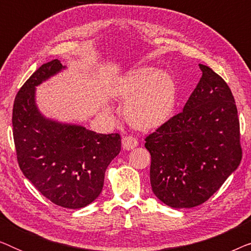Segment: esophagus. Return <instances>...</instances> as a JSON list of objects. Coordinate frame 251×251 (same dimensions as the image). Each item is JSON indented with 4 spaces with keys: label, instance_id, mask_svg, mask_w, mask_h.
Listing matches in <instances>:
<instances>
[{
    "label": "esophagus",
    "instance_id": "esophagus-1",
    "mask_svg": "<svg viewBox=\"0 0 251 251\" xmlns=\"http://www.w3.org/2000/svg\"><path fill=\"white\" fill-rule=\"evenodd\" d=\"M137 145H138V140H137L135 137L128 136V137H125V138L122 139L123 150H126V151L133 150Z\"/></svg>",
    "mask_w": 251,
    "mask_h": 251
}]
</instances>
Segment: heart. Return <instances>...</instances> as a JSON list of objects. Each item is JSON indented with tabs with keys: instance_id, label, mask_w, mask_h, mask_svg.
I'll return each instance as SVG.
<instances>
[{
	"instance_id": "obj_1",
	"label": "heart",
	"mask_w": 251,
	"mask_h": 251,
	"mask_svg": "<svg viewBox=\"0 0 251 251\" xmlns=\"http://www.w3.org/2000/svg\"><path fill=\"white\" fill-rule=\"evenodd\" d=\"M112 92L126 101L125 118L135 129L153 130L169 121L177 100L174 77L164 71L142 66L121 75Z\"/></svg>"
}]
</instances>
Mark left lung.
Masks as SVG:
<instances>
[{"label":"left lung","mask_w":251,"mask_h":251,"mask_svg":"<svg viewBox=\"0 0 251 251\" xmlns=\"http://www.w3.org/2000/svg\"><path fill=\"white\" fill-rule=\"evenodd\" d=\"M183 112L146 137L153 193L171 208L208 200L241 162L240 125L231 89L210 67Z\"/></svg>","instance_id":"left-lung-1"}]
</instances>
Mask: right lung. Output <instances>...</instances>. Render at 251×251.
Returning <instances> with one entry per match:
<instances>
[{
    "label": "right lung",
    "mask_w": 251,
    "mask_h": 251,
    "mask_svg": "<svg viewBox=\"0 0 251 251\" xmlns=\"http://www.w3.org/2000/svg\"><path fill=\"white\" fill-rule=\"evenodd\" d=\"M65 68L58 59L43 64L20 88L12 111L13 139L27 179L54 204L80 209L101 193L105 171L121 151V137L56 121L40 112L36 87Z\"/></svg>",
    "instance_id": "right-lung-1"
}]
</instances>
